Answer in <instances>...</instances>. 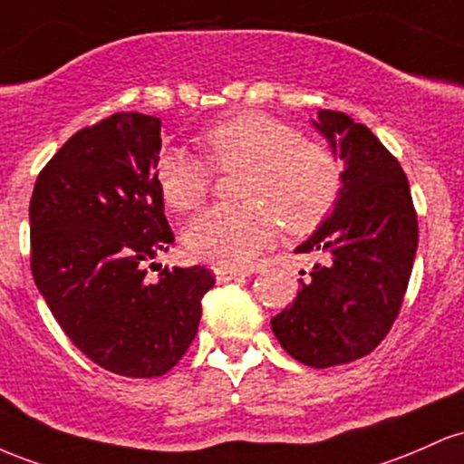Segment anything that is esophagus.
Masks as SVG:
<instances>
[{"label":"esophagus","mask_w":464,"mask_h":464,"mask_svg":"<svg viewBox=\"0 0 464 464\" xmlns=\"http://www.w3.org/2000/svg\"><path fill=\"white\" fill-rule=\"evenodd\" d=\"M212 272H215V278H217L218 285L230 283V280H237V278H241V276H243L241 269L226 267V265H215V267H212Z\"/></svg>","instance_id":"1"}]
</instances>
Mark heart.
Returning <instances> with one entry per match:
<instances>
[{
  "label": "heart",
  "mask_w": 464,
  "mask_h": 464,
  "mask_svg": "<svg viewBox=\"0 0 464 464\" xmlns=\"http://www.w3.org/2000/svg\"><path fill=\"white\" fill-rule=\"evenodd\" d=\"M199 144L221 173L246 170L238 186L246 204L208 208L192 218L184 246L195 258L241 267L274 241L278 221L289 234L314 232L340 201L344 170L335 150L300 138L287 120L263 111L234 113L206 127ZM209 165L184 149L164 150L155 164L164 204L177 212L199 206L215 181Z\"/></svg>",
  "instance_id": "b5f03b06"
}]
</instances>
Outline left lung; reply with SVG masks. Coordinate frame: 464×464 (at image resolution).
Masks as SVG:
<instances>
[{
	"label": "left lung",
	"instance_id": "8db88e82",
	"mask_svg": "<svg viewBox=\"0 0 464 464\" xmlns=\"http://www.w3.org/2000/svg\"><path fill=\"white\" fill-rule=\"evenodd\" d=\"M315 127L344 160L335 212L295 249L317 254L298 295L272 320L291 357L331 368L368 355L383 342L403 306L419 221L399 160L363 124L322 109Z\"/></svg>",
	"mask_w": 464,
	"mask_h": 464
}]
</instances>
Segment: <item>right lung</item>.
Here are the masks:
<instances>
[{
  "mask_svg": "<svg viewBox=\"0 0 464 464\" xmlns=\"http://www.w3.org/2000/svg\"><path fill=\"white\" fill-rule=\"evenodd\" d=\"M162 120L122 111L82 127L41 169L30 199V267L52 315L93 363L160 377L184 357L210 269L144 265L175 241L155 181Z\"/></svg>",
  "mask_w": 464,
  "mask_h": 464,
  "instance_id": "add662e5",
  "label": "right lung"
}]
</instances>
